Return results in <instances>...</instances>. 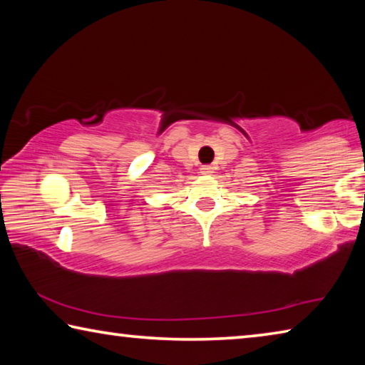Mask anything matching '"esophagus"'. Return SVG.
Returning a JSON list of instances; mask_svg holds the SVG:
<instances>
[{
    "label": "esophagus",
    "mask_w": 365,
    "mask_h": 365,
    "mask_svg": "<svg viewBox=\"0 0 365 365\" xmlns=\"http://www.w3.org/2000/svg\"><path fill=\"white\" fill-rule=\"evenodd\" d=\"M200 170H201V174H205V175L212 174V168H211V165H202V168H201Z\"/></svg>",
    "instance_id": "esophagus-1"
}]
</instances>
